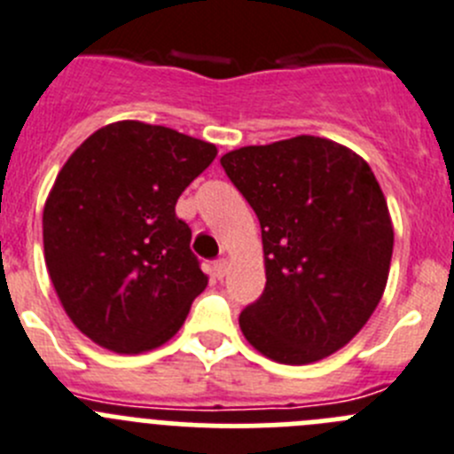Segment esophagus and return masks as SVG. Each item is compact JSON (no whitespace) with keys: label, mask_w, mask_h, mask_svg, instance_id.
<instances>
[{"label":"esophagus","mask_w":454,"mask_h":454,"mask_svg":"<svg viewBox=\"0 0 454 454\" xmlns=\"http://www.w3.org/2000/svg\"><path fill=\"white\" fill-rule=\"evenodd\" d=\"M226 273H228V260L215 262V275H217L219 279H223V278H226Z\"/></svg>","instance_id":"obj_1"}]
</instances>
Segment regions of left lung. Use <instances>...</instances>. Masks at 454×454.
Instances as JSON below:
<instances>
[{
    "label": "left lung",
    "instance_id": "1",
    "mask_svg": "<svg viewBox=\"0 0 454 454\" xmlns=\"http://www.w3.org/2000/svg\"><path fill=\"white\" fill-rule=\"evenodd\" d=\"M222 165L264 247V294L241 311V333L270 361H323L365 327L387 285L394 228L374 172L304 134L232 150Z\"/></svg>",
    "mask_w": 454,
    "mask_h": 454
}]
</instances>
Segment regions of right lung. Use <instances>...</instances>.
<instances>
[{"label": "right lung", "mask_w": 454, "mask_h": 454, "mask_svg": "<svg viewBox=\"0 0 454 454\" xmlns=\"http://www.w3.org/2000/svg\"><path fill=\"white\" fill-rule=\"evenodd\" d=\"M213 143L141 121L100 127L58 172L42 215L44 260L71 323L96 345L141 354L168 342L207 275L176 199Z\"/></svg>", "instance_id": "right-lung-1"}]
</instances>
